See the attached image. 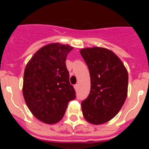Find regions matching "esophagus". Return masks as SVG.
Instances as JSON below:
<instances>
[{
	"mask_svg": "<svg viewBox=\"0 0 149 149\" xmlns=\"http://www.w3.org/2000/svg\"><path fill=\"white\" fill-rule=\"evenodd\" d=\"M78 88H79V86H78V84H76V85H74L75 91H77V90H78Z\"/></svg>",
	"mask_w": 149,
	"mask_h": 149,
	"instance_id": "1",
	"label": "esophagus"
}]
</instances>
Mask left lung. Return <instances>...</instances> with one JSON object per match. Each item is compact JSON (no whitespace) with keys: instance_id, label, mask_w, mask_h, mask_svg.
<instances>
[{"instance_id":"left-lung-1","label":"left lung","mask_w":149,"mask_h":149,"mask_svg":"<svg viewBox=\"0 0 149 149\" xmlns=\"http://www.w3.org/2000/svg\"><path fill=\"white\" fill-rule=\"evenodd\" d=\"M80 54L88 66L91 84L90 94L81 104L83 115L91 124H104L125 104L127 71L119 57L105 48H84Z\"/></svg>"}]
</instances>
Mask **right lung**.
I'll return each mask as SVG.
<instances>
[{
  "instance_id": "add662e5",
  "label": "right lung",
  "mask_w": 149,
  "mask_h": 149,
  "mask_svg": "<svg viewBox=\"0 0 149 149\" xmlns=\"http://www.w3.org/2000/svg\"><path fill=\"white\" fill-rule=\"evenodd\" d=\"M69 45L51 43L34 54L25 66L22 92L27 106L38 120L53 125L63 118L68 103L75 99L66 69Z\"/></svg>"
}]
</instances>
